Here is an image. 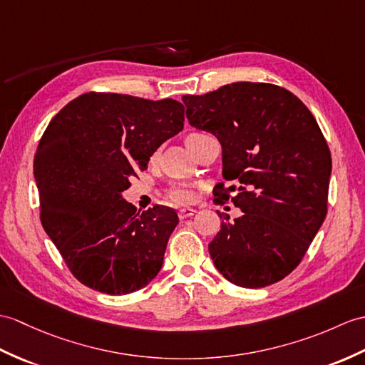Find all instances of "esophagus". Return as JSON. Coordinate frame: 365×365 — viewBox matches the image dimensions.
Here are the masks:
<instances>
[{"mask_svg":"<svg viewBox=\"0 0 365 365\" xmlns=\"http://www.w3.org/2000/svg\"><path fill=\"white\" fill-rule=\"evenodd\" d=\"M194 213H196V210H194V208H180L179 210V217L186 219V217H191Z\"/></svg>","mask_w":365,"mask_h":365,"instance_id":"34e87169","label":"esophagus"}]
</instances>
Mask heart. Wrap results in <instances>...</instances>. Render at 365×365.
Here are the masks:
<instances>
[{
    "label": "heart",
    "mask_w": 365,
    "mask_h": 365,
    "mask_svg": "<svg viewBox=\"0 0 365 365\" xmlns=\"http://www.w3.org/2000/svg\"><path fill=\"white\" fill-rule=\"evenodd\" d=\"M171 197H173L175 202L183 203V202H190L191 197H192V194H191L190 190H186V188H174V190L171 191Z\"/></svg>",
    "instance_id": "b5f03b06"
}]
</instances>
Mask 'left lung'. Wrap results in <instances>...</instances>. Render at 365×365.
<instances>
[{
	"instance_id": "obj_1",
	"label": "left lung",
	"mask_w": 365,
	"mask_h": 365,
	"mask_svg": "<svg viewBox=\"0 0 365 365\" xmlns=\"http://www.w3.org/2000/svg\"><path fill=\"white\" fill-rule=\"evenodd\" d=\"M192 127L213 133L222 146L219 185L242 215L208 244L228 282L257 289L274 284L300 264L324 224L331 154L316 118L291 91L274 83L233 82L207 95H185Z\"/></svg>"
}]
</instances>
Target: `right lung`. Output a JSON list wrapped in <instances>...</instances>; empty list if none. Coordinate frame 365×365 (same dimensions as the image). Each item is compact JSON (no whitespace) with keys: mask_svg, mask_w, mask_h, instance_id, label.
Instances as JSON below:
<instances>
[{"mask_svg":"<svg viewBox=\"0 0 365 365\" xmlns=\"http://www.w3.org/2000/svg\"><path fill=\"white\" fill-rule=\"evenodd\" d=\"M183 121L179 101L90 91L48 124L34 157L40 221L82 284L123 295L160 272L179 217L160 205L140 215L123 191Z\"/></svg>","mask_w":365,"mask_h":365,"instance_id":"obj_1","label":"right lung"}]
</instances>
